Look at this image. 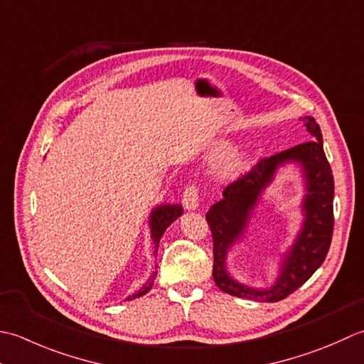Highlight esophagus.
<instances>
[{
    "mask_svg": "<svg viewBox=\"0 0 364 364\" xmlns=\"http://www.w3.org/2000/svg\"><path fill=\"white\" fill-rule=\"evenodd\" d=\"M182 203H183V207L187 210H196L198 205H199L198 187H195V185H188V187L183 190Z\"/></svg>",
    "mask_w": 364,
    "mask_h": 364,
    "instance_id": "obj_1",
    "label": "esophagus"
}]
</instances>
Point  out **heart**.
Masks as SVG:
<instances>
[{"label": "heart", "instance_id": "b5f03b06", "mask_svg": "<svg viewBox=\"0 0 364 364\" xmlns=\"http://www.w3.org/2000/svg\"><path fill=\"white\" fill-rule=\"evenodd\" d=\"M235 165H237V163H235Z\"/></svg>", "mask_w": 364, "mask_h": 364}]
</instances>
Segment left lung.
I'll list each match as a JSON object with an SVG mask.
<instances>
[{"label": "left lung", "mask_w": 364, "mask_h": 364, "mask_svg": "<svg viewBox=\"0 0 364 364\" xmlns=\"http://www.w3.org/2000/svg\"><path fill=\"white\" fill-rule=\"evenodd\" d=\"M311 141L264 159L229 183L223 198L205 215L213 237V281L229 295L239 299L275 303L286 299L313 277L330 250L333 235L335 182L325 157L321 127L314 117H301ZM296 164L304 177L302 226L293 245L282 255L277 277L267 288H253L235 280L227 270V255L244 238L263 191L274 180L279 167Z\"/></svg>", "instance_id": "1"}]
</instances>
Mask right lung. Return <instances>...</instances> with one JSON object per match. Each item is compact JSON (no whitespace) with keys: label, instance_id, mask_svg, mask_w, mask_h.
Returning <instances> with one entry per match:
<instances>
[{"label":"right lung","instance_id":"1","mask_svg":"<svg viewBox=\"0 0 364 364\" xmlns=\"http://www.w3.org/2000/svg\"><path fill=\"white\" fill-rule=\"evenodd\" d=\"M182 213H183V209L181 204H160L157 207H154L149 215V228H151V239L154 245V255H157L160 239L161 235L165 234L166 228L171 223H174ZM155 277H157V272H154L149 277V279H147L135 294L129 295L125 300H133V299H138L141 295H146L152 289Z\"/></svg>","mask_w":364,"mask_h":364}]
</instances>
